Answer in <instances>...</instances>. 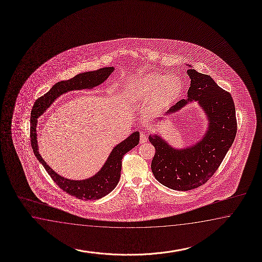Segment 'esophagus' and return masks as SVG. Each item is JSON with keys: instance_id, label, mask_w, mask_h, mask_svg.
<instances>
[{"instance_id": "1", "label": "esophagus", "mask_w": 262, "mask_h": 262, "mask_svg": "<svg viewBox=\"0 0 262 262\" xmlns=\"http://www.w3.org/2000/svg\"><path fill=\"white\" fill-rule=\"evenodd\" d=\"M146 141H147L146 135H145L144 133H141V134H140V143H141V144H144Z\"/></svg>"}]
</instances>
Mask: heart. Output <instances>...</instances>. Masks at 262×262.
Instances as JSON below:
<instances>
[{
  "mask_svg": "<svg viewBox=\"0 0 262 262\" xmlns=\"http://www.w3.org/2000/svg\"><path fill=\"white\" fill-rule=\"evenodd\" d=\"M183 82L178 75L164 76L157 72L141 75L128 88V99L138 103L147 99L150 112L161 111L181 96Z\"/></svg>",
  "mask_w": 262,
  "mask_h": 262,
  "instance_id": "obj_1",
  "label": "heart"
}]
</instances>
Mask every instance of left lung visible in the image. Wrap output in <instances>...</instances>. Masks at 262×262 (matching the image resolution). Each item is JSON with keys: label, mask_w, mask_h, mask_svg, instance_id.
I'll list each match as a JSON object with an SVG mask.
<instances>
[{"label": "left lung", "mask_w": 262, "mask_h": 262, "mask_svg": "<svg viewBox=\"0 0 262 262\" xmlns=\"http://www.w3.org/2000/svg\"><path fill=\"white\" fill-rule=\"evenodd\" d=\"M189 67L191 70H187V73L191 85L187 99L178 101L165 115L170 116L189 102L198 101L209 121L208 129L202 139L184 148H174L159 134L149 135L148 138L156 149L152 159V173L160 183L177 191H189L206 183L220 166L237 133L231 95L222 89L210 76Z\"/></svg>", "instance_id": "left-lung-1"}]
</instances>
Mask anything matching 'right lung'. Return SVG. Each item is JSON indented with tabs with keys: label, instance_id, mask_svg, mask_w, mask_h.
<instances>
[{
	"label": "right lung",
	"instance_id": "add662e5",
	"mask_svg": "<svg viewBox=\"0 0 262 262\" xmlns=\"http://www.w3.org/2000/svg\"><path fill=\"white\" fill-rule=\"evenodd\" d=\"M114 70L115 69L113 67H107L95 71L80 73L68 81H58L51 88L48 93L35 100L31 112L30 137L31 145L35 157L42 163V165L46 169L48 174L51 176L53 181L64 192L81 200H97L107 195L117 187L120 179L123 157L127 152L132 150L134 146L139 144V132H134L128 138L116 145L111 151L110 155L103 166L97 174L86 180L73 181L66 179L54 172V170L51 168L43 160V158L41 157L38 152V145L36 140L37 118L41 115H43L47 109L53 104V101L61 95L73 90L92 89L96 88L100 83L104 82L105 80L111 75Z\"/></svg>",
	"mask_w": 262,
	"mask_h": 262
}]
</instances>
